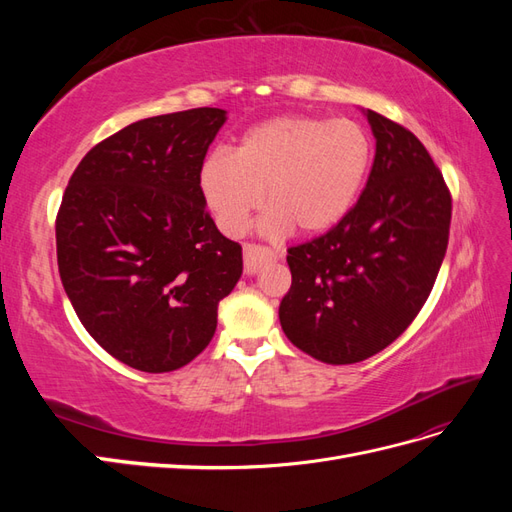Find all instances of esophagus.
<instances>
[{"label":"esophagus","instance_id":"1","mask_svg":"<svg viewBox=\"0 0 512 512\" xmlns=\"http://www.w3.org/2000/svg\"><path fill=\"white\" fill-rule=\"evenodd\" d=\"M275 260V252H271L265 245H256V243H245L243 245V265L245 273L254 275L262 271V267L269 265V262Z\"/></svg>","mask_w":512,"mask_h":512}]
</instances>
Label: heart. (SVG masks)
Here are the masks:
<instances>
[{"label":"heart","instance_id":"heart-1","mask_svg":"<svg viewBox=\"0 0 512 512\" xmlns=\"http://www.w3.org/2000/svg\"><path fill=\"white\" fill-rule=\"evenodd\" d=\"M374 160L369 132L354 119L284 115L247 130L235 153L218 149L198 183L215 222L230 237L262 205L267 235L316 237L342 222L359 200Z\"/></svg>","mask_w":512,"mask_h":512}]
</instances>
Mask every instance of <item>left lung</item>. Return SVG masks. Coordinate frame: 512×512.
<instances>
[{"instance_id": "1", "label": "left lung", "mask_w": 512, "mask_h": 512, "mask_svg": "<svg viewBox=\"0 0 512 512\" xmlns=\"http://www.w3.org/2000/svg\"><path fill=\"white\" fill-rule=\"evenodd\" d=\"M376 158L354 209L288 250L292 286L280 303L286 337L329 365L378 354L421 312L448 245L451 192L423 143L365 111Z\"/></svg>"}]
</instances>
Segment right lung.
<instances>
[{"label": "right lung", "instance_id": "1", "mask_svg": "<svg viewBox=\"0 0 512 512\" xmlns=\"http://www.w3.org/2000/svg\"><path fill=\"white\" fill-rule=\"evenodd\" d=\"M222 108L141 119L72 173L55 222L61 284L87 333L147 374L188 365L237 286L241 245L207 213L198 173Z\"/></svg>", "mask_w": 512, "mask_h": 512}]
</instances>
